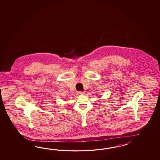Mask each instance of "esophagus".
<instances>
[{
  "mask_svg": "<svg viewBox=\"0 0 160 160\" xmlns=\"http://www.w3.org/2000/svg\"><path fill=\"white\" fill-rule=\"evenodd\" d=\"M84 94H85V92H78V95H83Z\"/></svg>",
  "mask_w": 160,
  "mask_h": 160,
  "instance_id": "34e87169",
  "label": "esophagus"
}]
</instances>
